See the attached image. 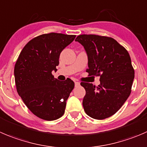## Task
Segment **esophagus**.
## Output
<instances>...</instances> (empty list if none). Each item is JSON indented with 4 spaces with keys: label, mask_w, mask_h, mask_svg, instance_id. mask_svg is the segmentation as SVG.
Returning <instances> with one entry per match:
<instances>
[{
    "label": "esophagus",
    "mask_w": 147,
    "mask_h": 147,
    "mask_svg": "<svg viewBox=\"0 0 147 147\" xmlns=\"http://www.w3.org/2000/svg\"><path fill=\"white\" fill-rule=\"evenodd\" d=\"M80 85V84L79 82H75V87L79 86Z\"/></svg>",
    "instance_id": "34e87169"
}]
</instances>
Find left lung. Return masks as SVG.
<instances>
[{"instance_id":"left-lung-1","label":"left lung","mask_w":147,"mask_h":147,"mask_svg":"<svg viewBox=\"0 0 147 147\" xmlns=\"http://www.w3.org/2000/svg\"><path fill=\"white\" fill-rule=\"evenodd\" d=\"M76 42L84 47L88 59L89 75L100 76V84L81 82L86 93L82 100L85 113L102 120L113 116L131 94L134 69L129 52L114 39L82 34Z\"/></svg>"}]
</instances>
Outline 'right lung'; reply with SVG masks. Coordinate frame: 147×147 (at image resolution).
I'll return each instance as SVG.
<instances>
[{
	"label": "right lung",
	"instance_id": "add662e5",
	"mask_svg": "<svg viewBox=\"0 0 147 147\" xmlns=\"http://www.w3.org/2000/svg\"><path fill=\"white\" fill-rule=\"evenodd\" d=\"M75 35L57 33L34 38L23 48L14 67L17 92L35 116L54 121L63 116L66 101L75 87L67 78H54L62 51L72 43Z\"/></svg>",
	"mask_w": 147,
	"mask_h": 147
}]
</instances>
